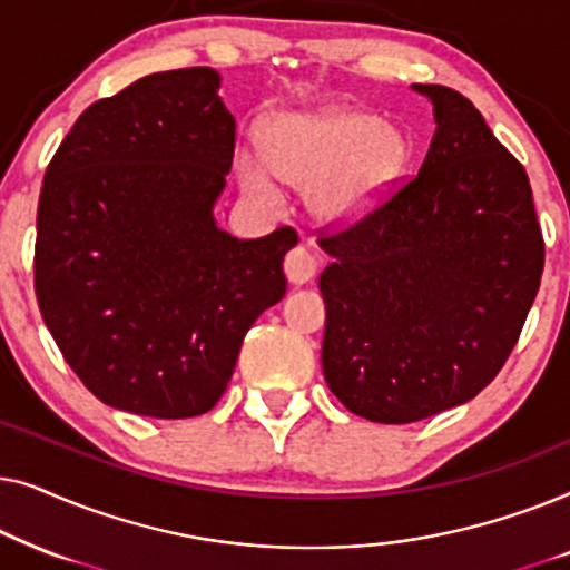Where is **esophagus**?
<instances>
[{
    "mask_svg": "<svg viewBox=\"0 0 570 570\" xmlns=\"http://www.w3.org/2000/svg\"><path fill=\"white\" fill-rule=\"evenodd\" d=\"M316 269H318L316 256L311 254L306 246H295V248H291V252H287V256H285V275H287V279H291L293 285L308 283V279L316 275Z\"/></svg>",
    "mask_w": 570,
    "mask_h": 570,
    "instance_id": "34e87169",
    "label": "esophagus"
}]
</instances>
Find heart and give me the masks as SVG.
<instances>
[{
    "label": "heart",
    "mask_w": 570,
    "mask_h": 570,
    "mask_svg": "<svg viewBox=\"0 0 570 570\" xmlns=\"http://www.w3.org/2000/svg\"><path fill=\"white\" fill-rule=\"evenodd\" d=\"M264 160L283 181L311 189V207L342 223L368 213L410 160V142L396 127L355 108L277 116L264 131ZM238 178L252 197L277 202L267 168L238 155Z\"/></svg>",
    "instance_id": "heart-1"
}]
</instances>
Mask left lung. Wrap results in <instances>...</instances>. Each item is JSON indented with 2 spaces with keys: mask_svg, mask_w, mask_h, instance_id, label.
<instances>
[{
  "mask_svg": "<svg viewBox=\"0 0 570 570\" xmlns=\"http://www.w3.org/2000/svg\"><path fill=\"white\" fill-rule=\"evenodd\" d=\"M435 135L417 176L318 246L322 368L350 412L402 425L478 396L517 345L544 267L527 170L462 92L412 85Z\"/></svg>",
  "mask_w": 570,
  "mask_h": 570,
  "instance_id": "8db88e82",
  "label": "left lung"
}]
</instances>
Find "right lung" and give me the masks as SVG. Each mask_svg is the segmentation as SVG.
<instances>
[{"mask_svg": "<svg viewBox=\"0 0 570 570\" xmlns=\"http://www.w3.org/2000/svg\"><path fill=\"white\" fill-rule=\"evenodd\" d=\"M209 67L147 75L85 108L46 168L36 298L53 342L108 407L205 415L262 311L283 301L293 228L238 240L213 207L236 119Z\"/></svg>", "mask_w": 570, "mask_h": 570, "instance_id": "right-lung-1", "label": "right lung"}]
</instances>
